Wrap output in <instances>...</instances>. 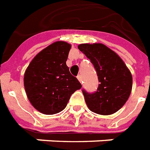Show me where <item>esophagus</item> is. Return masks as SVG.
I'll return each instance as SVG.
<instances>
[{"label":"esophagus","instance_id":"esophagus-1","mask_svg":"<svg viewBox=\"0 0 150 150\" xmlns=\"http://www.w3.org/2000/svg\"><path fill=\"white\" fill-rule=\"evenodd\" d=\"M77 79H78V81H79L82 84V83H83V81H82V76H81V75H78V76H77Z\"/></svg>","mask_w":150,"mask_h":150}]
</instances>
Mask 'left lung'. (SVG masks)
I'll return each mask as SVG.
<instances>
[{
    "label": "left lung",
    "instance_id": "left-lung-1",
    "mask_svg": "<svg viewBox=\"0 0 150 150\" xmlns=\"http://www.w3.org/2000/svg\"><path fill=\"white\" fill-rule=\"evenodd\" d=\"M77 47L94 65L100 82L93 93L82 91L88 108L100 115L117 112L131 93L133 77L129 69L114 51L103 44H81Z\"/></svg>",
    "mask_w": 150,
    "mask_h": 150
}]
</instances>
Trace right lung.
Returning a JSON list of instances; mask_svg holds the SVG:
<instances>
[{
    "mask_svg": "<svg viewBox=\"0 0 150 150\" xmlns=\"http://www.w3.org/2000/svg\"><path fill=\"white\" fill-rule=\"evenodd\" d=\"M70 44L56 41L38 52L24 75L28 99L36 110L52 115L64 110L71 95L81 88L66 65Z\"/></svg>",
    "mask_w": 150,
    "mask_h": 150,
    "instance_id": "obj_1",
    "label": "right lung"
}]
</instances>
